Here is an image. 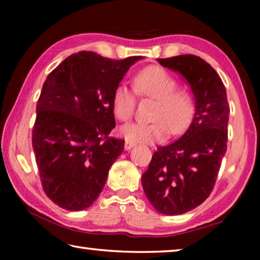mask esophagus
Segmentation results:
<instances>
[{
	"instance_id": "esophagus-1",
	"label": "esophagus",
	"mask_w": 260,
	"mask_h": 260,
	"mask_svg": "<svg viewBox=\"0 0 260 260\" xmlns=\"http://www.w3.org/2000/svg\"><path fill=\"white\" fill-rule=\"evenodd\" d=\"M134 146H135V143L132 142V141H128V140L125 141V150H131V149Z\"/></svg>"
}]
</instances>
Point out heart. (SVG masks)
Segmentation results:
<instances>
[{"label": "heart", "mask_w": 260, "mask_h": 260, "mask_svg": "<svg viewBox=\"0 0 260 260\" xmlns=\"http://www.w3.org/2000/svg\"><path fill=\"white\" fill-rule=\"evenodd\" d=\"M138 93L157 100L153 122H133L120 127L126 140L139 143H155L167 139L170 132L181 134L188 128L195 114V100L187 90H177L178 82L159 67H149L135 77ZM135 96L129 87L119 83L112 95L114 116L121 121L129 120L134 112Z\"/></svg>", "instance_id": "b5f03b06"}]
</instances>
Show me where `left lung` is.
<instances>
[{
	"label": "left lung",
	"mask_w": 260,
	"mask_h": 260,
	"mask_svg": "<svg viewBox=\"0 0 260 260\" xmlns=\"http://www.w3.org/2000/svg\"><path fill=\"white\" fill-rule=\"evenodd\" d=\"M157 60L182 77L195 100L186 133L158 148L142 174L143 190L153 208L178 215L197 208L212 191L227 150L230 107L221 79L205 60L193 55Z\"/></svg>",
	"instance_id": "left-lung-1"
}]
</instances>
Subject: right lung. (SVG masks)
I'll return each instance as SVG.
<instances>
[{
	"label": "right lung",
	"mask_w": 260,
	"mask_h": 260,
	"mask_svg": "<svg viewBox=\"0 0 260 260\" xmlns=\"http://www.w3.org/2000/svg\"><path fill=\"white\" fill-rule=\"evenodd\" d=\"M140 59L80 51L47 77L32 144L43 190L59 208L85 210L103 190L110 167L124 150V140L108 136L116 126L112 95Z\"/></svg>",
	"instance_id": "right-lung-1"
}]
</instances>
